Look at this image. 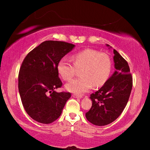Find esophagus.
Here are the masks:
<instances>
[{"label": "esophagus", "instance_id": "1", "mask_svg": "<svg viewBox=\"0 0 150 150\" xmlns=\"http://www.w3.org/2000/svg\"><path fill=\"white\" fill-rule=\"evenodd\" d=\"M72 96L74 98H82L81 95H78V94H75V93H74Z\"/></svg>", "mask_w": 150, "mask_h": 150}]
</instances>
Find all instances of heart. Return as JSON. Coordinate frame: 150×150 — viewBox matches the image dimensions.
I'll return each mask as SVG.
<instances>
[{
  "label": "heart",
  "mask_w": 150,
  "mask_h": 150,
  "mask_svg": "<svg viewBox=\"0 0 150 150\" xmlns=\"http://www.w3.org/2000/svg\"><path fill=\"white\" fill-rule=\"evenodd\" d=\"M72 63L66 57H63L57 64V71L64 81H70L80 69L81 77L67 83V91L82 94L86 93L93 86L99 87L107 81L112 69V61L109 56L93 49H85L75 53L71 57Z\"/></svg>",
  "instance_id": "obj_1"
}]
</instances>
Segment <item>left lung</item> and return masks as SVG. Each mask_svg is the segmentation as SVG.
Segmentation results:
<instances>
[{
    "mask_svg": "<svg viewBox=\"0 0 150 150\" xmlns=\"http://www.w3.org/2000/svg\"><path fill=\"white\" fill-rule=\"evenodd\" d=\"M113 53L115 71L98 91L91 94L92 106L85 114L87 120L96 126H106L117 119L132 91V77L128 63L115 49Z\"/></svg>",
    "mask_w": 150,
    "mask_h": 150,
    "instance_id": "obj_1",
    "label": "left lung"
}]
</instances>
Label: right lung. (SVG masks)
I'll use <instances>...</instances> for the list:
<instances>
[{
    "instance_id": "1",
    "label": "right lung",
    "mask_w": 150,
    "mask_h": 150,
    "mask_svg": "<svg viewBox=\"0 0 150 150\" xmlns=\"http://www.w3.org/2000/svg\"><path fill=\"white\" fill-rule=\"evenodd\" d=\"M74 47L65 42L45 41L24 58L18 75V89L22 105L33 120L48 124L60 117L71 93L55 91L62 86L57 64Z\"/></svg>"
}]
</instances>
